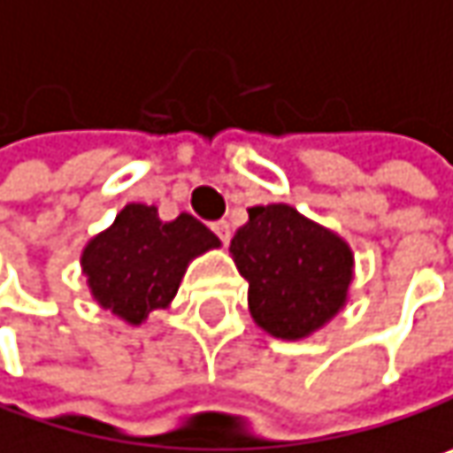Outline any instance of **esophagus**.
I'll list each match as a JSON object with an SVG mask.
<instances>
[{
	"label": "esophagus",
	"mask_w": 453,
	"mask_h": 453,
	"mask_svg": "<svg viewBox=\"0 0 453 453\" xmlns=\"http://www.w3.org/2000/svg\"><path fill=\"white\" fill-rule=\"evenodd\" d=\"M212 230H215V235H218L223 243L230 241V223H227V220H218V223H212Z\"/></svg>",
	"instance_id": "obj_1"
}]
</instances>
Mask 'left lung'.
<instances>
[{"instance_id": "left-lung-1", "label": "left lung", "mask_w": 453, "mask_h": 453, "mask_svg": "<svg viewBox=\"0 0 453 453\" xmlns=\"http://www.w3.org/2000/svg\"><path fill=\"white\" fill-rule=\"evenodd\" d=\"M230 254L249 280L251 317L275 338L310 335L346 302L351 249L288 204L251 207Z\"/></svg>"}]
</instances>
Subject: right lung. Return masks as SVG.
I'll use <instances>...</instances> for the list:
<instances>
[{
	"mask_svg": "<svg viewBox=\"0 0 453 453\" xmlns=\"http://www.w3.org/2000/svg\"><path fill=\"white\" fill-rule=\"evenodd\" d=\"M212 246H220L218 235L191 215L162 223L154 207L128 204L81 262L94 299L138 325L175 296L188 259Z\"/></svg>",
	"mask_w": 453,
	"mask_h": 453,
	"instance_id": "1",
	"label": "right lung"
}]
</instances>
